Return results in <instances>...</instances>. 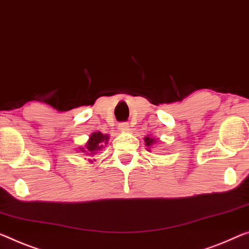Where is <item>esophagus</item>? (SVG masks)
Masks as SVG:
<instances>
[{"mask_svg":"<svg viewBox=\"0 0 249 249\" xmlns=\"http://www.w3.org/2000/svg\"><path fill=\"white\" fill-rule=\"evenodd\" d=\"M118 127H119L121 131H127V130H129V124H127V122H121Z\"/></svg>","mask_w":249,"mask_h":249,"instance_id":"esophagus-1","label":"esophagus"}]
</instances>
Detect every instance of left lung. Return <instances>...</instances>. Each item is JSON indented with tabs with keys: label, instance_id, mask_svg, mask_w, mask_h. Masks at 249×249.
Instances as JSON below:
<instances>
[{
	"label": "left lung",
	"instance_id": "8db88e82",
	"mask_svg": "<svg viewBox=\"0 0 249 249\" xmlns=\"http://www.w3.org/2000/svg\"><path fill=\"white\" fill-rule=\"evenodd\" d=\"M144 142H146V146L147 147H150L151 144L155 142V139H151V138L146 137V138H144Z\"/></svg>",
	"mask_w": 249,
	"mask_h": 249
}]
</instances>
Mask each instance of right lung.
Listing matches in <instances>:
<instances>
[{"instance_id":"right-lung-1","label":"right lung","mask_w":249,"mask_h":249,"mask_svg":"<svg viewBox=\"0 0 249 249\" xmlns=\"http://www.w3.org/2000/svg\"><path fill=\"white\" fill-rule=\"evenodd\" d=\"M109 136L102 135L101 132H93L86 144V148H81L82 152H88V155H94L95 152L102 149L103 144L107 143Z\"/></svg>"}]
</instances>
